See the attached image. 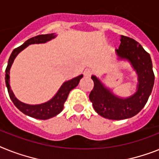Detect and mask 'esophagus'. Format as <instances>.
Listing matches in <instances>:
<instances>
[{
	"label": "esophagus",
	"instance_id": "34e87169",
	"mask_svg": "<svg viewBox=\"0 0 159 159\" xmlns=\"http://www.w3.org/2000/svg\"><path fill=\"white\" fill-rule=\"evenodd\" d=\"M84 76L85 77H90L91 76V75L93 74V71H92V70H90V69H86V70H84Z\"/></svg>",
	"mask_w": 159,
	"mask_h": 159
}]
</instances>
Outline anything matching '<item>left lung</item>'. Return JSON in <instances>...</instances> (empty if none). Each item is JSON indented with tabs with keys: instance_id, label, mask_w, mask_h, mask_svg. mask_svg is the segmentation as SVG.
I'll return each instance as SVG.
<instances>
[{
	"instance_id": "8db88e82",
	"label": "left lung",
	"mask_w": 159,
	"mask_h": 159,
	"mask_svg": "<svg viewBox=\"0 0 159 159\" xmlns=\"http://www.w3.org/2000/svg\"><path fill=\"white\" fill-rule=\"evenodd\" d=\"M119 49H115V54L119 61L129 62L136 72V92L128 98H122L115 95L100 79L92 75L94 87L89 94V99L96 112L102 117L113 120L129 119L137 115L146 104L154 84L150 55L132 38L121 35Z\"/></svg>"
}]
</instances>
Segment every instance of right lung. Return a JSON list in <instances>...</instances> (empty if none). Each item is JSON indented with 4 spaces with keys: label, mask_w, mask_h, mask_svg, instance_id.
<instances>
[{
    "label": "right lung",
    "mask_w": 159,
    "mask_h": 159,
    "mask_svg": "<svg viewBox=\"0 0 159 159\" xmlns=\"http://www.w3.org/2000/svg\"><path fill=\"white\" fill-rule=\"evenodd\" d=\"M56 36H57V35L55 33L39 35L37 36L31 38L29 40H27V41H25L21 46L14 48L13 50L10 58H9V61H8V65L6 70V78H5L6 79V84L10 99L14 104V106H16L21 112H23L26 115H28L30 117L35 118V119H44H44H48L50 118L54 117V116L58 115L59 113L61 112V111L63 110L64 103L67 99V97L70 93V92L79 84L80 80L83 78V75H80L71 79L70 80L65 81L61 84L60 89H58V91L56 93V94L48 102L41 103V104L29 105L20 102L15 97L13 91L11 90L10 83V68H11L14 59L18 56V53L22 52L27 46H29L30 44H44V43H46V42L54 39Z\"/></svg>",
    "instance_id": "right-lung-1"
}]
</instances>
